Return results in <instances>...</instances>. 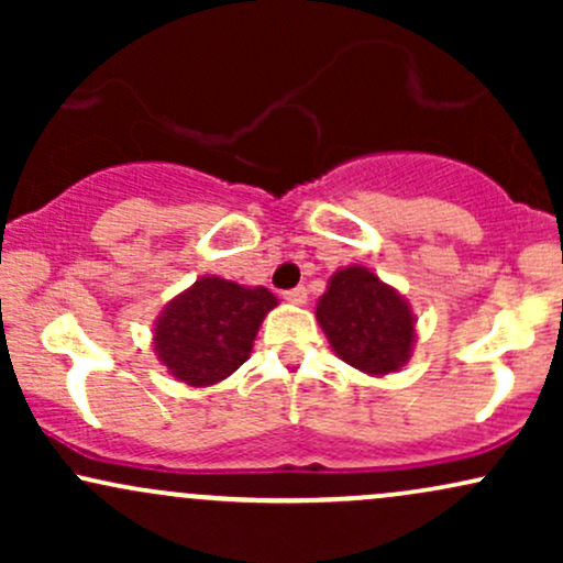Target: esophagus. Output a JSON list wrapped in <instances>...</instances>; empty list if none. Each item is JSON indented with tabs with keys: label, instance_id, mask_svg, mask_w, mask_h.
Wrapping results in <instances>:
<instances>
[{
	"label": "esophagus",
	"instance_id": "esophagus-1",
	"mask_svg": "<svg viewBox=\"0 0 563 563\" xmlns=\"http://www.w3.org/2000/svg\"><path fill=\"white\" fill-rule=\"evenodd\" d=\"M283 299L290 301V303H303V301H307V288L296 286V288L283 290Z\"/></svg>",
	"mask_w": 563,
	"mask_h": 563
}]
</instances>
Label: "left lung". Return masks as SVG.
<instances>
[{
  "instance_id": "8db88e82",
  "label": "left lung",
  "mask_w": 563,
  "mask_h": 563,
  "mask_svg": "<svg viewBox=\"0 0 563 563\" xmlns=\"http://www.w3.org/2000/svg\"><path fill=\"white\" fill-rule=\"evenodd\" d=\"M318 320L335 354L373 376L402 367L416 339L402 296L365 267L339 269L331 277L318 301Z\"/></svg>"
}]
</instances>
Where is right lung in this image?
Segmentation results:
<instances>
[{
    "label": "right lung",
    "instance_id": "obj_1",
    "mask_svg": "<svg viewBox=\"0 0 563 563\" xmlns=\"http://www.w3.org/2000/svg\"><path fill=\"white\" fill-rule=\"evenodd\" d=\"M277 303L267 288L203 277L177 296L156 325V352L174 378L209 386L249 360L264 314Z\"/></svg>",
    "mask_w": 563,
    "mask_h": 563
}]
</instances>
